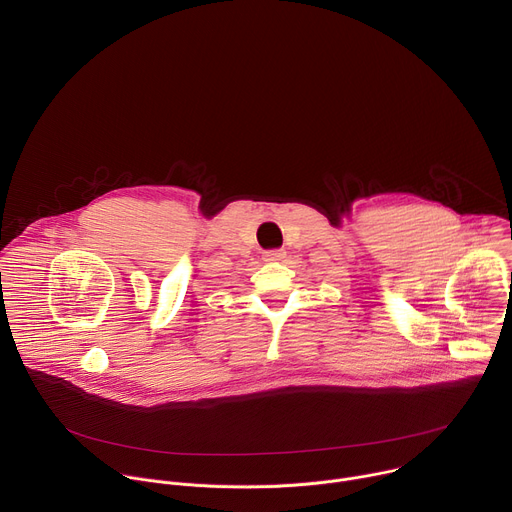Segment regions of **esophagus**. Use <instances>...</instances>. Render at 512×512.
<instances>
[{
    "mask_svg": "<svg viewBox=\"0 0 512 512\" xmlns=\"http://www.w3.org/2000/svg\"><path fill=\"white\" fill-rule=\"evenodd\" d=\"M283 251L281 249H271V251H265L263 253V261H279V259H283Z\"/></svg>",
    "mask_w": 512,
    "mask_h": 512,
    "instance_id": "esophagus-1",
    "label": "esophagus"
}]
</instances>
